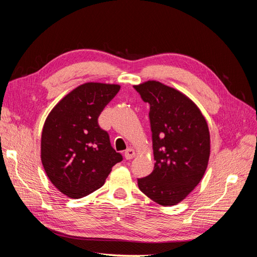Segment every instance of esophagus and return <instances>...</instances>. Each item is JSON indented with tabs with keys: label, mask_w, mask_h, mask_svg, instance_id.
Returning a JSON list of instances; mask_svg holds the SVG:
<instances>
[{
	"label": "esophagus",
	"mask_w": 257,
	"mask_h": 257,
	"mask_svg": "<svg viewBox=\"0 0 257 257\" xmlns=\"http://www.w3.org/2000/svg\"><path fill=\"white\" fill-rule=\"evenodd\" d=\"M135 150L132 149V148H128V149L125 151V153H124V155H125V159L126 160H132L134 157H135Z\"/></svg>",
	"instance_id": "obj_1"
}]
</instances>
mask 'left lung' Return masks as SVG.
Instances as JSON below:
<instances>
[{"label":"left lung","mask_w":257,"mask_h":257,"mask_svg":"<svg viewBox=\"0 0 257 257\" xmlns=\"http://www.w3.org/2000/svg\"><path fill=\"white\" fill-rule=\"evenodd\" d=\"M135 90L150 105L153 172L138 188L155 203L174 206L195 189L208 166L210 134L199 108L183 93L149 80Z\"/></svg>","instance_id":"left-lung-1"}]
</instances>
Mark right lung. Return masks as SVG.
Instances as JSON below:
<instances>
[{"label":"right lung","mask_w":257,"mask_h":257,"mask_svg":"<svg viewBox=\"0 0 257 257\" xmlns=\"http://www.w3.org/2000/svg\"><path fill=\"white\" fill-rule=\"evenodd\" d=\"M119 90L118 84L83 83L62 98L45 121L43 166L51 183L68 197L81 198L99 189L122 161L97 122Z\"/></svg>","instance_id":"add662e5"}]
</instances>
